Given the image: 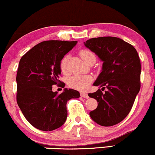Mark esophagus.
<instances>
[{
    "label": "esophagus",
    "mask_w": 155,
    "mask_h": 155,
    "mask_svg": "<svg viewBox=\"0 0 155 155\" xmlns=\"http://www.w3.org/2000/svg\"><path fill=\"white\" fill-rule=\"evenodd\" d=\"M80 95H81V97H83V98H85V99L89 98L87 93H86V92H81V93H80Z\"/></svg>",
    "instance_id": "esophagus-1"
}]
</instances>
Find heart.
I'll return each mask as SVG.
<instances>
[{
	"label": "heart",
	"mask_w": 155,
	"mask_h": 155,
	"mask_svg": "<svg viewBox=\"0 0 155 155\" xmlns=\"http://www.w3.org/2000/svg\"><path fill=\"white\" fill-rule=\"evenodd\" d=\"M80 55L84 63H87L91 58H95L94 54L90 50H82L80 52ZM68 56H65L61 61L60 68L63 73H67L68 71ZM92 81V78L89 75H75L69 78L68 84L71 87L82 91L87 89Z\"/></svg>",
	"instance_id": "1"
}]
</instances>
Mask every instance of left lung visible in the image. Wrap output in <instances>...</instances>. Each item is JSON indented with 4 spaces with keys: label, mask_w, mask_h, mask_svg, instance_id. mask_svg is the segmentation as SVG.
<instances>
[{
    "label": "left lung",
    "mask_w": 155,
    "mask_h": 155,
    "mask_svg": "<svg viewBox=\"0 0 155 155\" xmlns=\"http://www.w3.org/2000/svg\"><path fill=\"white\" fill-rule=\"evenodd\" d=\"M84 44L103 62L93 85L107 89L105 93L98 89L88 94L98 103L90 116L100 126H114L128 116L140 89L139 56L131 44L117 37L92 38Z\"/></svg>",
    "instance_id": "left-lung-1"
}]
</instances>
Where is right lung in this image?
<instances>
[{
	"instance_id": "obj_1",
	"label": "right lung",
	"mask_w": 155,
	"mask_h": 155,
	"mask_svg": "<svg viewBox=\"0 0 155 155\" xmlns=\"http://www.w3.org/2000/svg\"><path fill=\"white\" fill-rule=\"evenodd\" d=\"M77 43L42 41L20 59L16 78L17 102L25 118L39 130L51 131L62 126L68 116V101L80 96L73 89L65 88L60 94L52 91L54 84L61 83V59Z\"/></svg>"
}]
</instances>
